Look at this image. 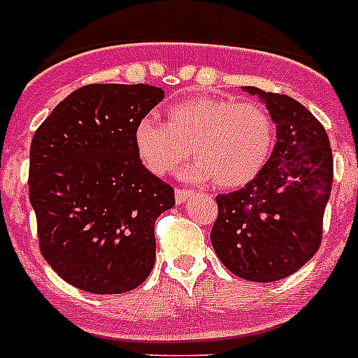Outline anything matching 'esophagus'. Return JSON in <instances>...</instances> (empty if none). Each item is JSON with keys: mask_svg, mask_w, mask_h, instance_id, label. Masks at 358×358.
Returning <instances> with one entry per match:
<instances>
[{"mask_svg": "<svg viewBox=\"0 0 358 358\" xmlns=\"http://www.w3.org/2000/svg\"><path fill=\"white\" fill-rule=\"evenodd\" d=\"M193 194V191H189V189H182L178 187L176 191H174V199H176V204H184L185 200L189 199Z\"/></svg>", "mask_w": 358, "mask_h": 358, "instance_id": "obj_1", "label": "esophagus"}]
</instances>
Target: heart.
Returning a JSON list of instances; mask_svg holds the SVG:
<instances>
[{
	"mask_svg": "<svg viewBox=\"0 0 358 358\" xmlns=\"http://www.w3.org/2000/svg\"><path fill=\"white\" fill-rule=\"evenodd\" d=\"M165 117V124L143 117L134 129L138 158L159 176L174 173L193 150L189 178L237 189L263 173L274 150V121L257 103L200 95L171 104Z\"/></svg>",
	"mask_w": 358,
	"mask_h": 358,
	"instance_id": "b5f03b06",
	"label": "heart"
}]
</instances>
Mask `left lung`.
Wrapping results in <instances>:
<instances>
[{
    "instance_id": "8db88e82",
    "label": "left lung",
    "mask_w": 358,
    "mask_h": 358,
    "mask_svg": "<svg viewBox=\"0 0 358 358\" xmlns=\"http://www.w3.org/2000/svg\"><path fill=\"white\" fill-rule=\"evenodd\" d=\"M243 90L266 104L278 141L254 182L217 196L211 245L231 274L270 283L294 274L320 248L333 152L322 123L303 104L255 86Z\"/></svg>"
}]
</instances>
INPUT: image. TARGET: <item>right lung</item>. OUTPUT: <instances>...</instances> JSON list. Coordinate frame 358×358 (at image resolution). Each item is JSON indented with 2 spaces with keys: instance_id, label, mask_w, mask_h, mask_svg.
<instances>
[{
  "instance_id": "add662e5",
  "label": "right lung",
  "mask_w": 358,
  "mask_h": 358,
  "mask_svg": "<svg viewBox=\"0 0 358 358\" xmlns=\"http://www.w3.org/2000/svg\"><path fill=\"white\" fill-rule=\"evenodd\" d=\"M164 95L149 84H88L34 132L29 199L40 252L77 289L121 294L152 270L154 222L174 191L141 164L134 129Z\"/></svg>"
}]
</instances>
